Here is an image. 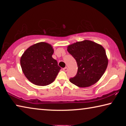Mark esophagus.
Here are the masks:
<instances>
[{
    "label": "esophagus",
    "mask_w": 126,
    "mask_h": 126,
    "mask_svg": "<svg viewBox=\"0 0 126 126\" xmlns=\"http://www.w3.org/2000/svg\"><path fill=\"white\" fill-rule=\"evenodd\" d=\"M63 71H64V72H67V71H68V68H67V67H65V68H64L63 69Z\"/></svg>",
    "instance_id": "34e87169"
}]
</instances>
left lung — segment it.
I'll list each match as a JSON object with an SVG mask.
<instances>
[{
  "label": "left lung",
  "instance_id": "left-lung-1",
  "mask_svg": "<svg viewBox=\"0 0 126 126\" xmlns=\"http://www.w3.org/2000/svg\"><path fill=\"white\" fill-rule=\"evenodd\" d=\"M67 50L77 63L75 77L69 79L79 87H87L95 84L103 76L108 65L106 50L100 44L88 40L68 46Z\"/></svg>",
  "mask_w": 126,
  "mask_h": 126
}]
</instances>
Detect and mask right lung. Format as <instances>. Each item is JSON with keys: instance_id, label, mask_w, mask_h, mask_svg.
<instances>
[{"instance_id": "right-lung-1", "label": "right lung", "mask_w": 126, "mask_h": 126, "mask_svg": "<svg viewBox=\"0 0 126 126\" xmlns=\"http://www.w3.org/2000/svg\"><path fill=\"white\" fill-rule=\"evenodd\" d=\"M54 53L50 44L40 42L29 47L20 58L23 73L30 82L45 86L55 80L61 68L52 58Z\"/></svg>"}]
</instances>
